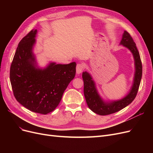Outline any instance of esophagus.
Listing matches in <instances>:
<instances>
[{
    "mask_svg": "<svg viewBox=\"0 0 153 153\" xmlns=\"http://www.w3.org/2000/svg\"><path fill=\"white\" fill-rule=\"evenodd\" d=\"M84 70V66L82 64H78L76 65V73L80 74Z\"/></svg>",
    "mask_w": 153,
    "mask_h": 153,
    "instance_id": "34e87169",
    "label": "esophagus"
}]
</instances>
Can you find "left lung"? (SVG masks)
<instances>
[{
    "instance_id": "1",
    "label": "left lung",
    "mask_w": 153,
    "mask_h": 153,
    "mask_svg": "<svg viewBox=\"0 0 153 153\" xmlns=\"http://www.w3.org/2000/svg\"><path fill=\"white\" fill-rule=\"evenodd\" d=\"M120 45L127 48L132 53L135 68L131 89L128 94L123 98L110 101H104L98 94L95 82L92 79V76L87 71L83 72L82 73V78L84 83V92L87 106L92 112L100 115L115 113L130 104L135 98L140 86L142 75V65L140 54L131 36L126 30L123 34Z\"/></svg>"
}]
</instances>
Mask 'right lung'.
Returning <instances> with one entry per match:
<instances>
[{
	"label": "right lung",
	"instance_id": "right-lung-1",
	"mask_svg": "<svg viewBox=\"0 0 153 153\" xmlns=\"http://www.w3.org/2000/svg\"><path fill=\"white\" fill-rule=\"evenodd\" d=\"M37 32L32 30L18 44L10 68V82L18 102L32 112L46 115L59 105L75 78L76 64L50 62L39 68L33 53Z\"/></svg>",
	"mask_w": 153,
	"mask_h": 153
}]
</instances>
